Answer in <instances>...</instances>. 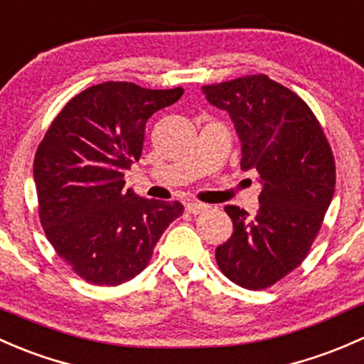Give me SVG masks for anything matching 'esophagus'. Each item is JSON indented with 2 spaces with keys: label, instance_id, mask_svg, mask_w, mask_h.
<instances>
[{
  "label": "esophagus",
  "instance_id": "1",
  "mask_svg": "<svg viewBox=\"0 0 364 364\" xmlns=\"http://www.w3.org/2000/svg\"><path fill=\"white\" fill-rule=\"evenodd\" d=\"M205 209H208V205L200 204V202H188V204H186V211L190 214H200L204 213Z\"/></svg>",
  "mask_w": 364,
  "mask_h": 364
}]
</instances>
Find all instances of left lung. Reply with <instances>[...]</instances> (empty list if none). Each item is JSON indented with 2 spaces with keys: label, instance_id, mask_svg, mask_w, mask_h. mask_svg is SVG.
I'll return each mask as SVG.
<instances>
[{
  "label": "left lung",
  "instance_id": "1",
  "mask_svg": "<svg viewBox=\"0 0 364 364\" xmlns=\"http://www.w3.org/2000/svg\"><path fill=\"white\" fill-rule=\"evenodd\" d=\"M205 99L230 117L240 169L258 172L259 211L227 205L233 232L216 247L235 284L263 289L296 269L311 250L335 193V160L307 105L265 75L205 85Z\"/></svg>",
  "mask_w": 364,
  "mask_h": 364
}]
</instances>
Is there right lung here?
I'll use <instances>...</instances> for the list:
<instances>
[{
    "label": "right lung",
    "instance_id": "right-lung-1",
    "mask_svg": "<svg viewBox=\"0 0 364 364\" xmlns=\"http://www.w3.org/2000/svg\"><path fill=\"white\" fill-rule=\"evenodd\" d=\"M183 89L150 90L106 82L73 97L34 156L40 220L57 255L87 282L118 286L143 272L179 202L124 190L125 171L143 151L153 113Z\"/></svg>",
    "mask_w": 364,
    "mask_h": 364
}]
</instances>
